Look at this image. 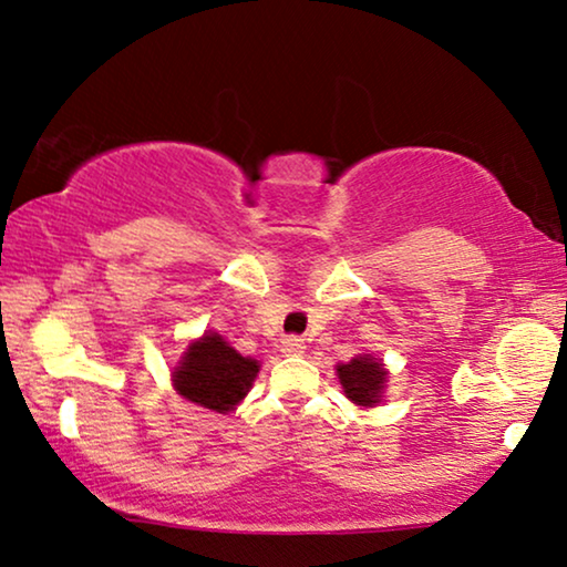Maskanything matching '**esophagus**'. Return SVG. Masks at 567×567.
I'll return each mask as SVG.
<instances>
[{"instance_id": "obj_1", "label": "esophagus", "mask_w": 567, "mask_h": 567, "mask_svg": "<svg viewBox=\"0 0 567 567\" xmlns=\"http://www.w3.org/2000/svg\"><path fill=\"white\" fill-rule=\"evenodd\" d=\"M281 351H284L286 355H301V353L307 351L305 338H299V336H289V338H284Z\"/></svg>"}]
</instances>
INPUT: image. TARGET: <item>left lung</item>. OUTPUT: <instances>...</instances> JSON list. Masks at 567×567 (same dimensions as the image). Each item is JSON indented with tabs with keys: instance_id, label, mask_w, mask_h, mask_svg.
Returning a JSON list of instances; mask_svg holds the SVG:
<instances>
[{
	"instance_id": "left-lung-1",
	"label": "left lung",
	"mask_w": 567,
	"mask_h": 567,
	"mask_svg": "<svg viewBox=\"0 0 567 567\" xmlns=\"http://www.w3.org/2000/svg\"><path fill=\"white\" fill-rule=\"evenodd\" d=\"M338 379L340 384H343L346 398L359 402V405L371 408L374 402H379V394H382L386 374L382 363L369 359V355H359V359L340 363Z\"/></svg>"
}]
</instances>
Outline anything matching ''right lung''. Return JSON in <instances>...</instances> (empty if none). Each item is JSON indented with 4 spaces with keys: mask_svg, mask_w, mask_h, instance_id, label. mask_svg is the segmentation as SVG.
<instances>
[{
    "mask_svg": "<svg viewBox=\"0 0 567 567\" xmlns=\"http://www.w3.org/2000/svg\"><path fill=\"white\" fill-rule=\"evenodd\" d=\"M255 374L258 361L245 359L221 336L208 332L188 346L173 377L185 400L216 413H229L250 390Z\"/></svg>",
    "mask_w": 567,
    "mask_h": 567,
    "instance_id": "right-lung-1",
    "label": "right lung"
}]
</instances>
